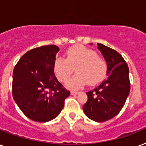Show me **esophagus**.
Masks as SVG:
<instances>
[{
  "label": "esophagus",
  "mask_w": 146,
  "mask_h": 146,
  "mask_svg": "<svg viewBox=\"0 0 146 146\" xmlns=\"http://www.w3.org/2000/svg\"><path fill=\"white\" fill-rule=\"evenodd\" d=\"M70 93H71V95H77V94H79L80 92H76V91H71Z\"/></svg>",
  "instance_id": "1"
}]
</instances>
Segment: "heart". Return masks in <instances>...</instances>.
<instances>
[{"mask_svg":"<svg viewBox=\"0 0 146 146\" xmlns=\"http://www.w3.org/2000/svg\"><path fill=\"white\" fill-rule=\"evenodd\" d=\"M74 68L77 73L66 83L69 89H80L87 82L93 86L101 82L106 74L107 64L94 50L76 44L66 50V59L57 57L54 63L55 75L60 82H66Z\"/></svg>","mask_w":146,"mask_h":146,"instance_id":"heart-1","label":"heart"}]
</instances>
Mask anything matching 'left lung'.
Returning <instances> with one entry per match:
<instances>
[{
    "instance_id": "left-lung-1",
    "label": "left lung",
    "mask_w": 146,
    "mask_h": 146,
    "mask_svg": "<svg viewBox=\"0 0 146 146\" xmlns=\"http://www.w3.org/2000/svg\"><path fill=\"white\" fill-rule=\"evenodd\" d=\"M97 44L107 63L108 78L96 89L87 92L88 101L82 109L89 119L104 122L121 111L129 96L130 83L129 67L122 56L104 44Z\"/></svg>"
}]
</instances>
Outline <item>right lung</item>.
<instances>
[{
    "label": "right lung",
    "instance_id": "right-lung-1",
    "mask_svg": "<svg viewBox=\"0 0 146 146\" xmlns=\"http://www.w3.org/2000/svg\"><path fill=\"white\" fill-rule=\"evenodd\" d=\"M59 48L45 45L29 50L13 73V97L30 120L48 122L57 117L70 91L63 88L54 72Z\"/></svg>",
    "mask_w": 146,
    "mask_h": 146
}]
</instances>
